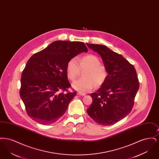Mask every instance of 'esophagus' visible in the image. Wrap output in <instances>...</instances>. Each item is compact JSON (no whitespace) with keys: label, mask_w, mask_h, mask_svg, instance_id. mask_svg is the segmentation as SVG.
Here are the masks:
<instances>
[{"label":"esophagus","mask_w":159,"mask_h":159,"mask_svg":"<svg viewBox=\"0 0 159 159\" xmlns=\"http://www.w3.org/2000/svg\"><path fill=\"white\" fill-rule=\"evenodd\" d=\"M77 95H81V96H84L86 94H85L84 93H82V92H79L77 93Z\"/></svg>","instance_id":"obj_1"}]
</instances>
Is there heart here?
Here are the masks:
<instances>
[{
  "instance_id": "obj_1",
  "label": "heart",
  "mask_w": 159,
  "mask_h": 159,
  "mask_svg": "<svg viewBox=\"0 0 159 159\" xmlns=\"http://www.w3.org/2000/svg\"><path fill=\"white\" fill-rule=\"evenodd\" d=\"M81 71H84V77L74 82L72 86L82 93L91 91L94 86L97 88L101 86L108 77L106 67L101 64L98 58L92 54L84 55L79 59L73 58L68 61L67 73L71 80H76Z\"/></svg>"
}]
</instances>
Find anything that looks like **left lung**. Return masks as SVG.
<instances>
[{
  "mask_svg": "<svg viewBox=\"0 0 159 159\" xmlns=\"http://www.w3.org/2000/svg\"><path fill=\"white\" fill-rule=\"evenodd\" d=\"M101 57L108 77L97 92L90 94L92 102L87 109L91 118L103 126H110L131 111L139 88L136 70L121 55L106 46L86 43Z\"/></svg>",
  "mask_w": 159,
  "mask_h": 159,
  "instance_id": "8db88e82",
  "label": "left lung"
}]
</instances>
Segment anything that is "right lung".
Returning <instances> with one entry per match:
<instances>
[{
  "label": "right lung",
  "instance_id": "obj_1",
  "mask_svg": "<svg viewBox=\"0 0 159 159\" xmlns=\"http://www.w3.org/2000/svg\"><path fill=\"white\" fill-rule=\"evenodd\" d=\"M83 52H88L83 42L58 40L31 57L21 74L20 95L33 120L49 125L66 113L77 93L68 91L67 65Z\"/></svg>",
  "mask_w": 159,
  "mask_h": 159
}]
</instances>
